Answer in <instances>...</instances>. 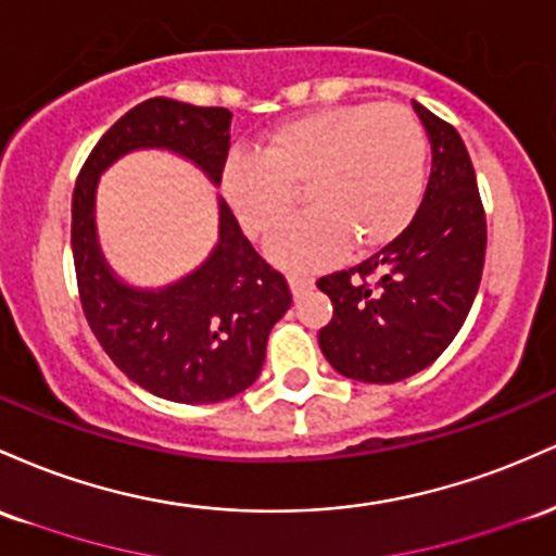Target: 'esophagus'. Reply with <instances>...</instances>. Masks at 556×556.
I'll use <instances>...</instances> for the list:
<instances>
[{
    "instance_id": "esophagus-1",
    "label": "esophagus",
    "mask_w": 556,
    "mask_h": 556,
    "mask_svg": "<svg viewBox=\"0 0 556 556\" xmlns=\"http://www.w3.org/2000/svg\"><path fill=\"white\" fill-rule=\"evenodd\" d=\"M289 286H291V294H294L296 299H302V296H307L312 289H315V280H312L309 276H302V273H291Z\"/></svg>"
}]
</instances>
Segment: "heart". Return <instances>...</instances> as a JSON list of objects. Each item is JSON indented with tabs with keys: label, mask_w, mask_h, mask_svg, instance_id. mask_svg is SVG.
<instances>
[{
	"label": "heart",
	"mask_w": 556,
	"mask_h": 556,
	"mask_svg": "<svg viewBox=\"0 0 556 556\" xmlns=\"http://www.w3.org/2000/svg\"><path fill=\"white\" fill-rule=\"evenodd\" d=\"M428 139L402 104L354 102L299 115L273 128L257 154H230L220 186L247 233L280 226L302 186L307 212L267 241L291 270H312L402 236L426 189Z\"/></svg>",
	"instance_id": "heart-1"
}]
</instances>
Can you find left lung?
<instances>
[{"label":"left lung","instance_id":"8db88e82","mask_svg":"<svg viewBox=\"0 0 556 556\" xmlns=\"http://www.w3.org/2000/svg\"><path fill=\"white\" fill-rule=\"evenodd\" d=\"M430 141V178L413 223L352 270L317 280L333 317L323 354L341 376L396 383L426 370L452 344L478 294L485 215L476 170L448 123L413 102Z\"/></svg>","mask_w":556,"mask_h":556}]
</instances>
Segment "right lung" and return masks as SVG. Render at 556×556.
<instances>
[{
  "label": "right lung",
  "instance_id": "add662e5",
  "mask_svg": "<svg viewBox=\"0 0 556 556\" xmlns=\"http://www.w3.org/2000/svg\"><path fill=\"white\" fill-rule=\"evenodd\" d=\"M230 112L154 97L126 112L91 149L73 191V262L84 315L110 359L149 394L178 404H215L254 383L267 336L286 309V278L254 252L217 197V244L207 260L157 289L126 283L97 236V186L117 160L162 149L189 160L220 186Z\"/></svg>",
  "mask_w": 556,
  "mask_h": 556
}]
</instances>
